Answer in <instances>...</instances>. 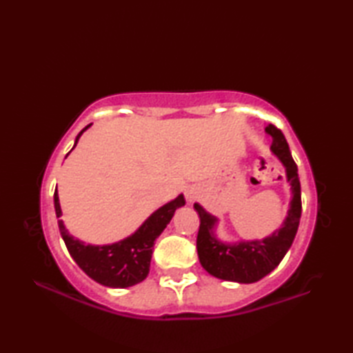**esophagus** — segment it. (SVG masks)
Listing matches in <instances>:
<instances>
[{"label":"esophagus","mask_w":353,"mask_h":353,"mask_svg":"<svg viewBox=\"0 0 353 353\" xmlns=\"http://www.w3.org/2000/svg\"><path fill=\"white\" fill-rule=\"evenodd\" d=\"M199 196H200V191H199V188H197L196 185H191V186H188V188L185 190V197H186V201H188V203H192V201H196L199 199Z\"/></svg>","instance_id":"34e87169"}]
</instances>
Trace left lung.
Segmentation results:
<instances>
[{"instance_id": "8db88e82", "label": "left lung", "mask_w": 353, "mask_h": 353, "mask_svg": "<svg viewBox=\"0 0 353 353\" xmlns=\"http://www.w3.org/2000/svg\"><path fill=\"white\" fill-rule=\"evenodd\" d=\"M265 132L272 137V152L279 157L287 170V181L291 185L292 199L282 228L272 235L254 241H243L236 244L221 243L214 235L216 219L208 214L199 203L194 205L200 216L197 235V253L200 264L209 274L219 279L252 283L272 273L281 264L297 234L302 214L301 182H299L297 165L292 159L288 142L283 133L274 125H267Z\"/></svg>"}]
</instances>
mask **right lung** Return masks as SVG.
Segmentation results:
<instances>
[{
    "instance_id": "add662e5",
    "label": "right lung",
    "mask_w": 353,
    "mask_h": 353,
    "mask_svg": "<svg viewBox=\"0 0 353 353\" xmlns=\"http://www.w3.org/2000/svg\"><path fill=\"white\" fill-rule=\"evenodd\" d=\"M89 125H86L77 134L76 144L81 133ZM76 144H74V147H76ZM183 205L185 197L181 194V196L150 215L133 235L127 236L123 241L106 245H91L81 243L68 234L62 220H59L57 223L66 249H68L72 259L77 262V265L91 279L104 285V287L127 288L145 279L150 272V261H152L156 238L167 228L176 209ZM54 208L57 219H61L62 211L61 203H59L57 190L54 191Z\"/></svg>"
}]
</instances>
